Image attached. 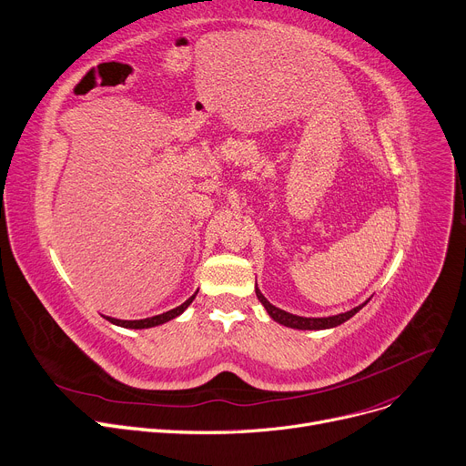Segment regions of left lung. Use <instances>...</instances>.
Listing matches in <instances>:
<instances>
[{
	"label": "left lung",
	"mask_w": 466,
	"mask_h": 466,
	"mask_svg": "<svg viewBox=\"0 0 466 466\" xmlns=\"http://www.w3.org/2000/svg\"><path fill=\"white\" fill-rule=\"evenodd\" d=\"M255 290H257V298H258L260 303L266 307L268 315H269L275 322L283 324V326H287V328H294V329H328V328H335V326H339V324L347 322L349 319H352V317L360 311V309L365 307L367 301H369V299H367L365 303H361V305L350 309V311H347V313H340V315L324 317V319H307V317H298V315L287 313V311H283V309H279V307L271 305V303L262 296V292L258 290V287H257Z\"/></svg>",
	"instance_id": "1"
}]
</instances>
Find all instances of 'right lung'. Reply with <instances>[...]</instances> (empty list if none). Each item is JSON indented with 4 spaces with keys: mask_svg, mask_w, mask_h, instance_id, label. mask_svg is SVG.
<instances>
[{
    "mask_svg": "<svg viewBox=\"0 0 466 466\" xmlns=\"http://www.w3.org/2000/svg\"><path fill=\"white\" fill-rule=\"evenodd\" d=\"M197 294H198V290L187 299V301H183L181 305H177L176 309H170V311H167V313H163V315H155V317H149V319H142V320H119V319H112V317H105L108 322H112V324H116V326H121V328H129V329H144V328H153V326H161V324H165V322H168V320H172V319H176V317H179L185 309H187L191 303H193V299L197 298Z\"/></svg>",
    "mask_w": 466,
    "mask_h": 466,
    "instance_id": "right-lung-1",
    "label": "right lung"
}]
</instances>
